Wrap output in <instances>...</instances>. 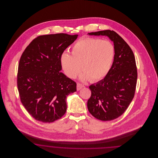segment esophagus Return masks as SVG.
I'll return each instance as SVG.
<instances>
[{"label": "esophagus", "instance_id": "34e87169", "mask_svg": "<svg viewBox=\"0 0 158 158\" xmlns=\"http://www.w3.org/2000/svg\"><path fill=\"white\" fill-rule=\"evenodd\" d=\"M83 87H84V86L82 85V84H80V83H77V90H79L80 89H81Z\"/></svg>", "mask_w": 158, "mask_h": 158}]
</instances>
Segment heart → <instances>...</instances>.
<instances>
[{"instance_id": "obj_1", "label": "heart", "mask_w": 158, "mask_h": 158, "mask_svg": "<svg viewBox=\"0 0 158 158\" xmlns=\"http://www.w3.org/2000/svg\"><path fill=\"white\" fill-rule=\"evenodd\" d=\"M71 53L72 56L63 53L60 57V63L66 75L74 79L82 69L81 81L97 82L104 78L110 72L115 51L114 45L108 40L83 38L73 45Z\"/></svg>"}]
</instances>
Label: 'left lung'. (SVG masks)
Here are the masks:
<instances>
[{
    "label": "left lung",
    "instance_id": "left-lung-1",
    "mask_svg": "<svg viewBox=\"0 0 158 158\" xmlns=\"http://www.w3.org/2000/svg\"><path fill=\"white\" fill-rule=\"evenodd\" d=\"M88 34L106 36L115 47L112 68L103 79L89 86L91 96L87 103L88 110L94 117L100 120H113L124 113L134 97L137 78L135 57L127 43L114 31Z\"/></svg>",
    "mask_w": 158,
    "mask_h": 158
}]
</instances>
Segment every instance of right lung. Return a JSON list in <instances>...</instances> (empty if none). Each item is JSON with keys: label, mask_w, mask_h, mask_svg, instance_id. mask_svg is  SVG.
Here are the masks:
<instances>
[{"label": "right lung", "mask_w": 158, "mask_h": 158, "mask_svg": "<svg viewBox=\"0 0 158 158\" xmlns=\"http://www.w3.org/2000/svg\"><path fill=\"white\" fill-rule=\"evenodd\" d=\"M78 35L39 36L19 60L17 85L21 102L35 120L52 123L66 111V98L76 91L75 82L61 73L60 57Z\"/></svg>", "instance_id": "obj_1"}]
</instances>
